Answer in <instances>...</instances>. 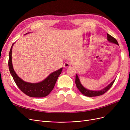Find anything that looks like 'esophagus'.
I'll list each match as a JSON object with an SVG mask.
<instances>
[{
    "instance_id": "esophagus-1",
    "label": "esophagus",
    "mask_w": 130,
    "mask_h": 130,
    "mask_svg": "<svg viewBox=\"0 0 130 130\" xmlns=\"http://www.w3.org/2000/svg\"><path fill=\"white\" fill-rule=\"evenodd\" d=\"M63 67H64V68H69L70 67V64L69 63V62H65L63 64Z\"/></svg>"
}]
</instances>
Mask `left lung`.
I'll return each mask as SVG.
<instances>
[{
	"label": "left lung",
	"mask_w": 130,
	"mask_h": 130,
	"mask_svg": "<svg viewBox=\"0 0 130 130\" xmlns=\"http://www.w3.org/2000/svg\"><path fill=\"white\" fill-rule=\"evenodd\" d=\"M107 35V40L108 41L113 43H115V44L117 45H119L117 41L116 40V39L115 38H114L113 37H112V36H111V35L108 34ZM115 81V80H114L111 84H110L108 86H107V87L104 88L103 89L99 90V91H93V90H90L86 89L85 87H84L83 86H82L77 74H76V77H75V84L78 89L81 92V93L83 94L84 95L89 96V97L103 95V94H105L110 88L112 87Z\"/></svg>",
	"instance_id": "8db88e82"
}]
</instances>
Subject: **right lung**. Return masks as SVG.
<instances>
[{
	"instance_id": "obj_1",
	"label": "right lung",
	"mask_w": 130,
	"mask_h": 130,
	"mask_svg": "<svg viewBox=\"0 0 130 130\" xmlns=\"http://www.w3.org/2000/svg\"><path fill=\"white\" fill-rule=\"evenodd\" d=\"M12 45L10 50L8 64L10 72L18 87L22 92L30 97L42 98L48 95L53 89L57 78L62 72V68L51 73L45 80L39 83L31 84L25 82L17 75L13 68L12 64Z\"/></svg>"
}]
</instances>
